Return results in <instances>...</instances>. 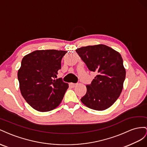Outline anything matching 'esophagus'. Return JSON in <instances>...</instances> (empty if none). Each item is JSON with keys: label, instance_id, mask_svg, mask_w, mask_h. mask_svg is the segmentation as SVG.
I'll return each instance as SVG.
<instances>
[{"label": "esophagus", "instance_id": "esophagus-1", "mask_svg": "<svg viewBox=\"0 0 147 147\" xmlns=\"http://www.w3.org/2000/svg\"><path fill=\"white\" fill-rule=\"evenodd\" d=\"M69 84H70V86H71V87H74L75 86H76V84H74V83H72V82H71V83Z\"/></svg>", "mask_w": 147, "mask_h": 147}]
</instances>
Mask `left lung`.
I'll list each match as a JSON object with an SVG mask.
<instances>
[{"label":"left lung","mask_w":147,"mask_h":147,"mask_svg":"<svg viewBox=\"0 0 147 147\" xmlns=\"http://www.w3.org/2000/svg\"><path fill=\"white\" fill-rule=\"evenodd\" d=\"M88 69L97 74L87 85V92L81 99L86 107L102 111L110 108L123 89L125 69L121 54L103 44L89 45L76 50Z\"/></svg>","instance_id":"left-lung-1"}]
</instances>
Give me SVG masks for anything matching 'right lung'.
I'll return each mask as SVG.
<instances>
[{"mask_svg": "<svg viewBox=\"0 0 147 147\" xmlns=\"http://www.w3.org/2000/svg\"><path fill=\"white\" fill-rule=\"evenodd\" d=\"M67 51L35 50L25 55L18 71L21 94L26 102L40 112L53 110L61 103L68 83L55 79Z\"/></svg>", "mask_w": 147, "mask_h": 147, "instance_id": "add662e5", "label": "right lung"}]
</instances>
